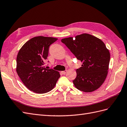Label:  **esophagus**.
Wrapping results in <instances>:
<instances>
[{"label":"esophagus","mask_w":127,"mask_h":127,"mask_svg":"<svg viewBox=\"0 0 127 127\" xmlns=\"http://www.w3.org/2000/svg\"><path fill=\"white\" fill-rule=\"evenodd\" d=\"M67 70H64V71H61V72L62 73V74H63V75H64V74H66V73L67 72Z\"/></svg>","instance_id":"1"}]
</instances>
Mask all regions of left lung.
Returning <instances> with one entry per match:
<instances>
[{
  "mask_svg": "<svg viewBox=\"0 0 127 127\" xmlns=\"http://www.w3.org/2000/svg\"><path fill=\"white\" fill-rule=\"evenodd\" d=\"M61 42L82 63V67L76 70L77 76L73 80L75 86L87 93L97 90L106 78L110 59L104 42L87 33L64 38Z\"/></svg>",
  "mask_w": 127,
  "mask_h": 127,
  "instance_id": "obj_1",
  "label": "left lung"
}]
</instances>
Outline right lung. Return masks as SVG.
<instances>
[{"instance_id": "1", "label": "right lung", "mask_w": 127, "mask_h": 127, "mask_svg": "<svg viewBox=\"0 0 127 127\" xmlns=\"http://www.w3.org/2000/svg\"><path fill=\"white\" fill-rule=\"evenodd\" d=\"M57 38L39 36L22 46L16 59V72L24 85L34 93L43 94L51 91L60 77L58 71L44 66L49 47Z\"/></svg>"}]
</instances>
